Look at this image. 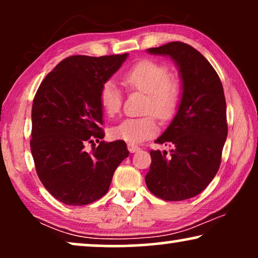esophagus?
I'll return each mask as SVG.
<instances>
[{"label": "esophagus", "mask_w": 258, "mask_h": 258, "mask_svg": "<svg viewBox=\"0 0 258 258\" xmlns=\"http://www.w3.org/2000/svg\"><path fill=\"white\" fill-rule=\"evenodd\" d=\"M128 150L130 153H136V151L140 150V147L136 146V144L134 143H128Z\"/></svg>", "instance_id": "34e87169"}]
</instances>
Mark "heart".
Returning a JSON list of instances; mask_svg holds the SVG:
<instances>
[{
	"instance_id": "1",
	"label": "heart",
	"mask_w": 258,
	"mask_h": 258,
	"mask_svg": "<svg viewBox=\"0 0 258 258\" xmlns=\"http://www.w3.org/2000/svg\"><path fill=\"white\" fill-rule=\"evenodd\" d=\"M123 83L130 89L148 94L144 111L154 112L162 121H170L177 111L181 91L171 79L167 67L151 59H142L126 70ZM98 102L109 117L117 115L122 107V95L112 81H105L98 91ZM158 132V123L154 115L139 118H126L110 130L111 137L129 143H141Z\"/></svg>"
}]
</instances>
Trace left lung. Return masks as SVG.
I'll list each match as a JSON object with an SVG mask.
<instances>
[{
	"label": "left lung",
	"instance_id": "left-lung-1",
	"mask_svg": "<svg viewBox=\"0 0 258 258\" xmlns=\"http://www.w3.org/2000/svg\"><path fill=\"white\" fill-rule=\"evenodd\" d=\"M147 51L169 56L182 80L178 110L155 141L170 147V154L150 151L147 186L164 201L191 199L213 181L221 164L228 135L223 86L213 66L191 45L170 42Z\"/></svg>",
	"mask_w": 258,
	"mask_h": 258
}]
</instances>
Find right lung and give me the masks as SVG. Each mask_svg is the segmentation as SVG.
<instances>
[{"label":"right lung","instance_id":"add662e5","mask_svg":"<svg viewBox=\"0 0 258 258\" xmlns=\"http://www.w3.org/2000/svg\"><path fill=\"white\" fill-rule=\"evenodd\" d=\"M128 57L75 55L58 63L38 87L31 109V140L38 178L68 206L100 200L119 163L128 157L124 141L104 142L98 91ZM100 142L90 153L88 143Z\"/></svg>","mask_w":258,"mask_h":258}]
</instances>
